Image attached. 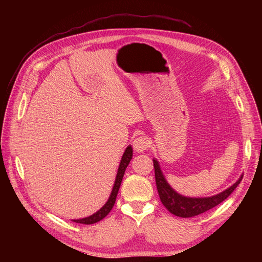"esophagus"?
I'll return each mask as SVG.
<instances>
[{"label":"esophagus","mask_w":262,"mask_h":262,"mask_svg":"<svg viewBox=\"0 0 262 262\" xmlns=\"http://www.w3.org/2000/svg\"><path fill=\"white\" fill-rule=\"evenodd\" d=\"M133 148L138 153H143L148 148V142L144 137H138L133 140Z\"/></svg>","instance_id":"34e87169"}]
</instances>
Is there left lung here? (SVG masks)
<instances>
[{"label":"left lung","instance_id":"8db88e82","mask_svg":"<svg viewBox=\"0 0 262 262\" xmlns=\"http://www.w3.org/2000/svg\"><path fill=\"white\" fill-rule=\"evenodd\" d=\"M153 164L156 187L158 194H160V199L166 209L173 214V215L179 217H192L216 207L234 191L243 179L242 175L233 186L227 188L223 192L219 194L208 198H189L179 194L168 185L156 160H153Z\"/></svg>","mask_w":262,"mask_h":262}]
</instances>
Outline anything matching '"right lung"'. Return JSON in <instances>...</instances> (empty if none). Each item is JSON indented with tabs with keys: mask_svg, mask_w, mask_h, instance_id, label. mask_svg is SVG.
<instances>
[{
	"mask_svg": "<svg viewBox=\"0 0 262 262\" xmlns=\"http://www.w3.org/2000/svg\"><path fill=\"white\" fill-rule=\"evenodd\" d=\"M132 155H133V149H132L131 145H129L128 147L125 148L124 153L122 155L120 165H119V168H118V172H117V176H116L113 191H112V193H110L109 199H108V201L106 202L104 207H102L100 210H98L96 213H94L93 215H91L89 217H84V219H80V220H72L73 222H75V223H80V224L90 225V224L97 223V222L101 221L102 219L108 215V213L112 211L114 204L116 202V198H117V194H118V191H119V188H120L125 168L128 167L130 161L132 160Z\"/></svg>",
	"mask_w": 262,
	"mask_h": 262,
	"instance_id": "right-lung-1",
	"label": "right lung"
}]
</instances>
